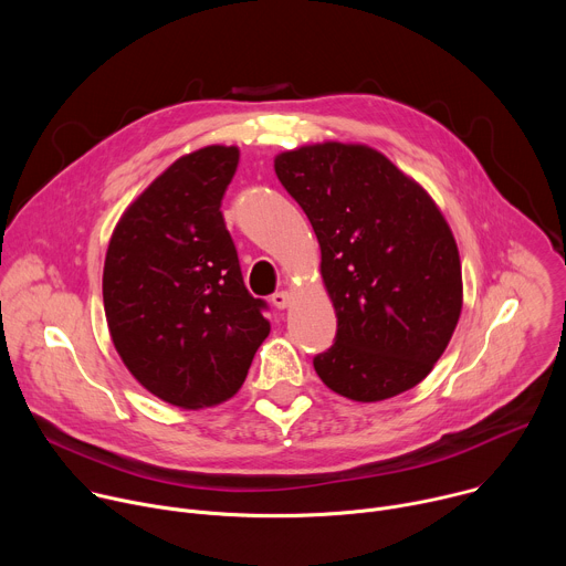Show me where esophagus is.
<instances>
[{"label": "esophagus", "instance_id": "obj_1", "mask_svg": "<svg viewBox=\"0 0 566 566\" xmlns=\"http://www.w3.org/2000/svg\"><path fill=\"white\" fill-rule=\"evenodd\" d=\"M271 304H273L275 308H286V306L291 304V293H289V291H277V293H273V295H271Z\"/></svg>", "mask_w": 566, "mask_h": 566}]
</instances>
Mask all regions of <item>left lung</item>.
Returning <instances> with one entry per match:
<instances>
[{"instance_id":"8db88e82","label":"left lung","mask_w":566,"mask_h":566,"mask_svg":"<svg viewBox=\"0 0 566 566\" xmlns=\"http://www.w3.org/2000/svg\"><path fill=\"white\" fill-rule=\"evenodd\" d=\"M275 175L313 226L338 317L313 358L322 382L363 402L419 385L461 313L459 251L437 203L367 145L284 151Z\"/></svg>"}]
</instances>
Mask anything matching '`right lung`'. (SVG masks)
<instances>
[{
    "label": "right lung",
    "mask_w": 566,
    "mask_h": 566,
    "mask_svg": "<svg viewBox=\"0 0 566 566\" xmlns=\"http://www.w3.org/2000/svg\"><path fill=\"white\" fill-rule=\"evenodd\" d=\"M239 149L210 145L160 175L120 217L103 300L132 376L177 408H206L244 382L271 325L241 277L221 199Z\"/></svg>",
    "instance_id": "add662e5"
}]
</instances>
